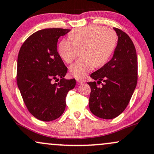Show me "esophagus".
<instances>
[{
    "label": "esophagus",
    "mask_w": 154,
    "mask_h": 154,
    "mask_svg": "<svg viewBox=\"0 0 154 154\" xmlns=\"http://www.w3.org/2000/svg\"><path fill=\"white\" fill-rule=\"evenodd\" d=\"M77 82L78 85H83L85 82V81L82 80V79H77Z\"/></svg>",
    "instance_id": "esophagus-1"
}]
</instances>
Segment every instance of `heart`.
<instances>
[{
  "label": "heart",
  "mask_w": 154,
  "mask_h": 154,
  "mask_svg": "<svg viewBox=\"0 0 154 154\" xmlns=\"http://www.w3.org/2000/svg\"><path fill=\"white\" fill-rule=\"evenodd\" d=\"M69 38L59 42L58 52L63 60L70 64L79 56L82 57L70 66L76 78H83L96 66L105 65L113 53L117 36L113 31L100 26H90L75 29Z\"/></svg>",
  "instance_id": "1"
}]
</instances>
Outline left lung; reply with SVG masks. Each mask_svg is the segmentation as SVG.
Returning a JSON list of instances; mask_svg holds the SVG:
<instances>
[{
  "instance_id": "8db88e82",
  "label": "left lung",
  "mask_w": 154,
  "mask_h": 154,
  "mask_svg": "<svg viewBox=\"0 0 154 154\" xmlns=\"http://www.w3.org/2000/svg\"><path fill=\"white\" fill-rule=\"evenodd\" d=\"M118 37L112 59L90 77L103 81L102 88L95 82L88 84L91 88L89 107L92 114L103 119H112L123 112L128 105L138 79V59L136 48L128 35L113 28Z\"/></svg>"
}]
</instances>
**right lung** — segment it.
Here are the masks:
<instances>
[{
  "label": "right lung",
  "instance_id": "right-lung-1",
  "mask_svg": "<svg viewBox=\"0 0 154 154\" xmlns=\"http://www.w3.org/2000/svg\"><path fill=\"white\" fill-rule=\"evenodd\" d=\"M69 31L45 29L36 31L24 42L18 53V88L29 112L42 121H51L62 116L66 96L75 87V79L64 78L67 67L57 51L59 38ZM54 80L60 82L54 83Z\"/></svg>",
  "mask_w": 154,
  "mask_h": 154
}]
</instances>
